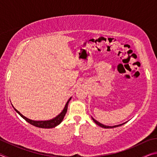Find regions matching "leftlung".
I'll return each instance as SVG.
<instances>
[{
	"label": "left lung",
	"instance_id": "obj_1",
	"mask_svg": "<svg viewBox=\"0 0 157 157\" xmlns=\"http://www.w3.org/2000/svg\"><path fill=\"white\" fill-rule=\"evenodd\" d=\"M92 119H93V121H94L95 123L98 124V125L102 127H103V128H114V127H117L123 125V124H124V123H124L121 124H118V125H115V126H107V125H105V124H101L100 123H99V122L97 121H95L94 118H92Z\"/></svg>",
	"mask_w": 157,
	"mask_h": 157
}]
</instances>
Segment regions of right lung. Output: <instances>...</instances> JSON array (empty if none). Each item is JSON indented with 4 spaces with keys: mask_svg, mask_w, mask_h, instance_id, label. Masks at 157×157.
<instances>
[{
    "mask_svg": "<svg viewBox=\"0 0 157 157\" xmlns=\"http://www.w3.org/2000/svg\"><path fill=\"white\" fill-rule=\"evenodd\" d=\"M71 98L70 99L68 100V101L67 102H66V104L65 105V107L63 109V110L62 111V113H59V115L55 117V118L52 119V120H50V121H32L30 119H28L25 117L24 116H23L22 114H21L19 111L18 110L16 109L14 107V109H15V111H17V112L19 114V115L22 117L23 119H25V120L29 123L31 124H33V125L37 127H40V128H52V127H55L57 126L58 124H59L61 123H62V121H63V118H64V116L66 113V111H67V109H68V102L69 101L71 100Z\"/></svg>",
    "mask_w": 157,
    "mask_h": 157,
    "instance_id": "obj_1",
    "label": "right lung"
}]
</instances>
